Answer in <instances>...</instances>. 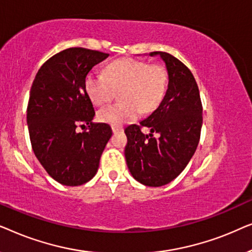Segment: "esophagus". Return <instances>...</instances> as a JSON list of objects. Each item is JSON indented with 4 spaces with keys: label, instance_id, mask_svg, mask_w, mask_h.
Segmentation results:
<instances>
[{
    "label": "esophagus",
    "instance_id": "34e87169",
    "mask_svg": "<svg viewBox=\"0 0 252 252\" xmlns=\"http://www.w3.org/2000/svg\"><path fill=\"white\" fill-rule=\"evenodd\" d=\"M112 132L113 133H119V132H123V127L122 126H118V125H112Z\"/></svg>",
    "mask_w": 252,
    "mask_h": 252
}]
</instances>
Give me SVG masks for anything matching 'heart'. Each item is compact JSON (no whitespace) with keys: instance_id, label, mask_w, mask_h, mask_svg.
<instances>
[{"instance_id":"1","label":"heart","mask_w":252,"mask_h":252,"mask_svg":"<svg viewBox=\"0 0 252 252\" xmlns=\"http://www.w3.org/2000/svg\"><path fill=\"white\" fill-rule=\"evenodd\" d=\"M166 87L165 67L133 58L112 62L106 66L105 74L89 72L85 79L86 93L96 105L110 102L120 92V103L98 111V118L112 125L132 122L140 111L153 112L160 104Z\"/></svg>"}]
</instances>
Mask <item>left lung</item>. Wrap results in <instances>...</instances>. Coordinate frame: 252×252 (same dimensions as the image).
Listing matches in <instances>:
<instances>
[{"label": "left lung", "instance_id": "left-lung-1", "mask_svg": "<svg viewBox=\"0 0 252 252\" xmlns=\"http://www.w3.org/2000/svg\"><path fill=\"white\" fill-rule=\"evenodd\" d=\"M159 55L168 73L163 101L139 125L127 126L125 157L133 178L149 187L174 180L187 166L198 146L203 123L198 86L190 70L164 51ZM143 128L150 129L144 133Z\"/></svg>", "mask_w": 252, "mask_h": 252}]
</instances>
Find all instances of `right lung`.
Returning <instances> with one entry per match:
<instances>
[{
	"label": "right lung",
	"mask_w": 252,
	"mask_h": 252,
	"mask_svg": "<svg viewBox=\"0 0 252 252\" xmlns=\"http://www.w3.org/2000/svg\"><path fill=\"white\" fill-rule=\"evenodd\" d=\"M109 54L74 47L54 55L37 71L30 92L27 125L37 159L64 186H80L97 172L112 135L105 123L94 124L95 110L85 89L93 66ZM88 125L79 133L76 127Z\"/></svg>",
	"instance_id": "right-lung-1"
}]
</instances>
